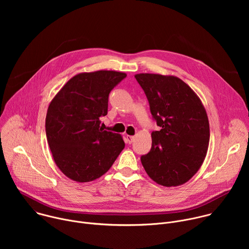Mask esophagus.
I'll return each mask as SVG.
<instances>
[{"label": "esophagus", "instance_id": "34e87169", "mask_svg": "<svg viewBox=\"0 0 249 249\" xmlns=\"http://www.w3.org/2000/svg\"><path fill=\"white\" fill-rule=\"evenodd\" d=\"M134 139H135L134 136H130V135L126 136V140H127V143L128 144H132V142L134 141Z\"/></svg>", "mask_w": 249, "mask_h": 249}]
</instances>
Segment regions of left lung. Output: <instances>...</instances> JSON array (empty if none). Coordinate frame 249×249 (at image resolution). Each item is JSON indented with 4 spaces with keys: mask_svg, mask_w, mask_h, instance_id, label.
I'll use <instances>...</instances> for the list:
<instances>
[{
    "mask_svg": "<svg viewBox=\"0 0 249 249\" xmlns=\"http://www.w3.org/2000/svg\"><path fill=\"white\" fill-rule=\"evenodd\" d=\"M160 131L152 133V149L141 157L151 178L165 187L187 182L201 167L208 151L210 127L206 109L182 80L160 74H137Z\"/></svg>",
    "mask_w": 249,
    "mask_h": 249,
    "instance_id": "obj_1",
    "label": "left lung"
}]
</instances>
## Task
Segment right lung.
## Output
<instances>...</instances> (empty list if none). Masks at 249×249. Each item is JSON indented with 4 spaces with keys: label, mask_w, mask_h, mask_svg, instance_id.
<instances>
[{
    "label": "right lung",
    "mask_w": 249,
    "mask_h": 249,
    "mask_svg": "<svg viewBox=\"0 0 249 249\" xmlns=\"http://www.w3.org/2000/svg\"><path fill=\"white\" fill-rule=\"evenodd\" d=\"M126 74L116 71L81 73L70 79L51 100L46 137L59 169L70 179L95 180L112 166L125 147L121 135L100 127L108 96Z\"/></svg>",
    "instance_id": "right-lung-1"
}]
</instances>
